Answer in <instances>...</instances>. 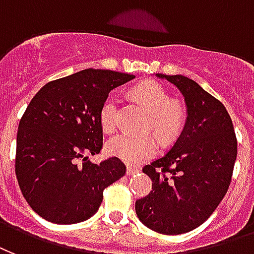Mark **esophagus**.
I'll return each instance as SVG.
<instances>
[{"instance_id": "34e87169", "label": "esophagus", "mask_w": 254, "mask_h": 254, "mask_svg": "<svg viewBox=\"0 0 254 254\" xmlns=\"http://www.w3.org/2000/svg\"><path fill=\"white\" fill-rule=\"evenodd\" d=\"M138 172H139V169H138L136 166H132V165H128V166H127V175H128V176L136 175Z\"/></svg>"}]
</instances>
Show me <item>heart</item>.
I'll use <instances>...</instances> for the list:
<instances>
[{
    "label": "heart",
    "mask_w": 254,
    "mask_h": 254,
    "mask_svg": "<svg viewBox=\"0 0 254 254\" xmlns=\"http://www.w3.org/2000/svg\"><path fill=\"white\" fill-rule=\"evenodd\" d=\"M136 101H139L150 114L147 127L154 129L164 142L175 139L184 127V111L180 105L169 103V94L165 88L155 81H143L131 90ZM119 99L109 93L100 108V125L104 131L111 132L118 125ZM109 154L119 157L128 164H139L154 154L157 142L153 135L118 134L107 142Z\"/></svg>",
    "instance_id": "heart-1"
}]
</instances>
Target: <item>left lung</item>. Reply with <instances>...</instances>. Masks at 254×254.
Returning <instances> with one entry per match:
<instances>
[{"instance_id": "1", "label": "left lung", "mask_w": 254, "mask_h": 254, "mask_svg": "<svg viewBox=\"0 0 254 254\" xmlns=\"http://www.w3.org/2000/svg\"><path fill=\"white\" fill-rule=\"evenodd\" d=\"M177 86L187 105L186 126L175 145L143 168L153 181L135 203L139 221L176 236L199 227L219 205L230 186L237 138L225 105L193 79L155 74Z\"/></svg>"}]
</instances>
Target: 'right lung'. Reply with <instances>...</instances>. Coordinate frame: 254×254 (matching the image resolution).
Returning <instances> with one entry per match:
<instances>
[{
  "instance_id": "obj_1",
  "label": "right lung",
  "mask_w": 254,
  "mask_h": 254,
  "mask_svg": "<svg viewBox=\"0 0 254 254\" xmlns=\"http://www.w3.org/2000/svg\"><path fill=\"white\" fill-rule=\"evenodd\" d=\"M134 78L86 68L46 84L31 100L18 125L14 170L27 203L46 221H86L99 210L103 190L126 175L118 157L93 164L89 155L103 147V101Z\"/></svg>"
}]
</instances>
